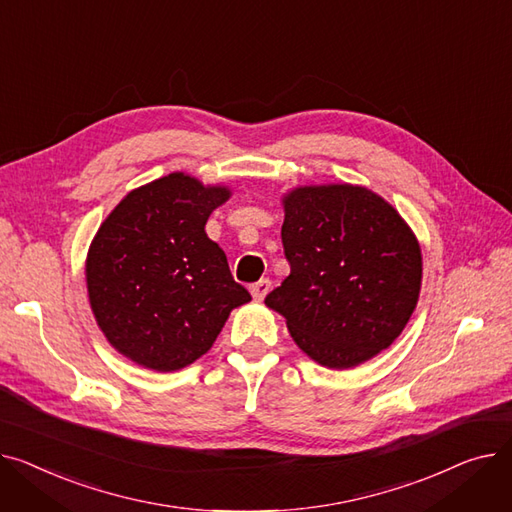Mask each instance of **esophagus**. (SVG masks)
<instances>
[{
    "mask_svg": "<svg viewBox=\"0 0 512 512\" xmlns=\"http://www.w3.org/2000/svg\"><path fill=\"white\" fill-rule=\"evenodd\" d=\"M250 291H252V297H254V299H258V302H262V299L266 297V293L270 291V281H268V279H260L258 283H254V285L250 287Z\"/></svg>",
    "mask_w": 512,
    "mask_h": 512,
    "instance_id": "1",
    "label": "esophagus"
}]
</instances>
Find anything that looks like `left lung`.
<instances>
[{
	"instance_id": "8db88e82",
	"label": "left lung",
	"mask_w": 512,
	"mask_h": 512,
	"mask_svg": "<svg viewBox=\"0 0 512 512\" xmlns=\"http://www.w3.org/2000/svg\"><path fill=\"white\" fill-rule=\"evenodd\" d=\"M291 273L264 304L287 320L314 362L347 370L390 347L422 287V250L384 198L351 184L304 186L283 198Z\"/></svg>"
}]
</instances>
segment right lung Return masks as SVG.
<instances>
[{
  "label": "right lung",
  "instance_id": "add662e5",
  "mask_svg": "<svg viewBox=\"0 0 512 512\" xmlns=\"http://www.w3.org/2000/svg\"><path fill=\"white\" fill-rule=\"evenodd\" d=\"M231 196L186 173L132 190L99 227L86 256L90 308L107 341L157 372L182 370L219 337L250 293L204 231Z\"/></svg>",
  "mask_w": 512,
  "mask_h": 512
}]
</instances>
